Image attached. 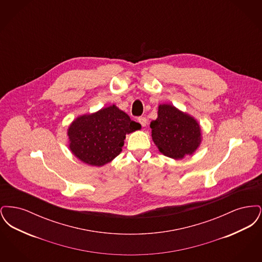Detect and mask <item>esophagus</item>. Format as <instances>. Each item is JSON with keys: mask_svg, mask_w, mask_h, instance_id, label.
Masks as SVG:
<instances>
[{"mask_svg": "<svg viewBox=\"0 0 262 262\" xmlns=\"http://www.w3.org/2000/svg\"><path fill=\"white\" fill-rule=\"evenodd\" d=\"M137 121H138V123H139L140 125H142V126H146L147 120H146V118H145V117H139V118L137 119Z\"/></svg>", "mask_w": 262, "mask_h": 262, "instance_id": "obj_1", "label": "esophagus"}]
</instances>
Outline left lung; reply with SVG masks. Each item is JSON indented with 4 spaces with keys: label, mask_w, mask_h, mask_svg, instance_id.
Returning <instances> with one entry per match:
<instances>
[{
    "label": "left lung",
    "mask_w": 262,
    "mask_h": 262,
    "mask_svg": "<svg viewBox=\"0 0 262 262\" xmlns=\"http://www.w3.org/2000/svg\"><path fill=\"white\" fill-rule=\"evenodd\" d=\"M150 127L154 143L168 157L182 159L200 145V128L196 121L172 105L159 106L158 118L151 122Z\"/></svg>",
    "instance_id": "obj_1"
}]
</instances>
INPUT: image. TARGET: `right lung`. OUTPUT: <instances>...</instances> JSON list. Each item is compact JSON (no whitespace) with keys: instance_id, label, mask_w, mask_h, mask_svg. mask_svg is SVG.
I'll return each instance as SVG.
<instances>
[{"instance_id":"obj_1","label":"right lung","mask_w":262,"mask_h":262,"mask_svg":"<svg viewBox=\"0 0 262 262\" xmlns=\"http://www.w3.org/2000/svg\"><path fill=\"white\" fill-rule=\"evenodd\" d=\"M140 126L113 105L74 121L68 133L70 148L81 161L102 166L120 154L125 135Z\"/></svg>"}]
</instances>
